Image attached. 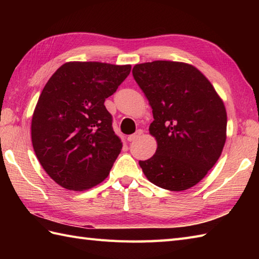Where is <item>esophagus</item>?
Masks as SVG:
<instances>
[{"mask_svg":"<svg viewBox=\"0 0 259 259\" xmlns=\"http://www.w3.org/2000/svg\"><path fill=\"white\" fill-rule=\"evenodd\" d=\"M142 134H144V131H142V130H137V133H136V134H134V135H130L126 139H128V141H129V142H131V141H135V140L138 139L139 137H140Z\"/></svg>","mask_w":259,"mask_h":259,"instance_id":"esophagus-1","label":"esophagus"}]
</instances>
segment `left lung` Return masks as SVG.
I'll return each instance as SVG.
<instances>
[{"label":"left lung","instance_id":"left-lung-1","mask_svg":"<svg viewBox=\"0 0 259 259\" xmlns=\"http://www.w3.org/2000/svg\"><path fill=\"white\" fill-rule=\"evenodd\" d=\"M133 74L149 101L156 153L139 161L147 179L170 191L197 185L221 157L227 138L223 99L194 65L177 61L136 64Z\"/></svg>","mask_w":259,"mask_h":259}]
</instances>
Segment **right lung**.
<instances>
[{
    "mask_svg": "<svg viewBox=\"0 0 259 259\" xmlns=\"http://www.w3.org/2000/svg\"><path fill=\"white\" fill-rule=\"evenodd\" d=\"M130 71V64L70 61L43 88L32 115V145L46 172L63 188L90 189L110 174L122 142L104 101Z\"/></svg>",
    "mask_w": 259,
    "mask_h": 259,
    "instance_id": "right-lung-1",
    "label": "right lung"
}]
</instances>
